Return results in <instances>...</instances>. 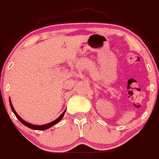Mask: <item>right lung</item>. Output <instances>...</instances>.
Returning <instances> with one entry per match:
<instances>
[{"instance_id": "right-lung-1", "label": "right lung", "mask_w": 159, "mask_h": 159, "mask_svg": "<svg viewBox=\"0 0 159 159\" xmlns=\"http://www.w3.org/2000/svg\"><path fill=\"white\" fill-rule=\"evenodd\" d=\"M10 108H11L12 111H13V112L14 113L16 117V118H18L19 121H20L21 122V123L23 124V125H25V126L28 127V128H31V129H33V130H47V129L51 128L52 126H53V125H55L56 124H57L59 121H60L61 120H62V118H63L64 115H65V112H66V110L64 111L63 112H62V114L60 115V116L58 118H57V119L54 120L53 121L50 122V123L46 124V125H32V124L28 123V122H26L25 121H24L23 119H22V118H20V116H19V115L16 113V111H15V109H14V108H13V105H12V102H11V100H10Z\"/></svg>"}]
</instances>
